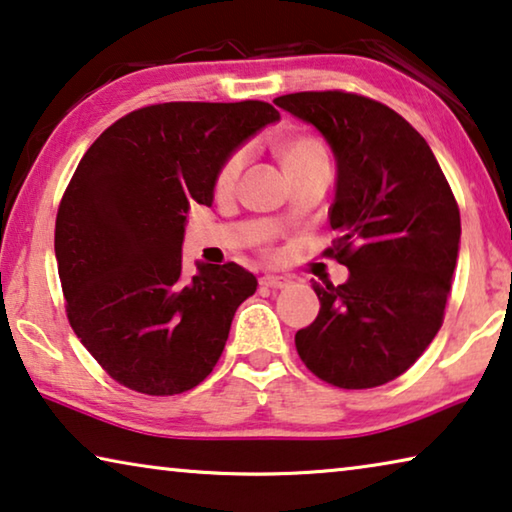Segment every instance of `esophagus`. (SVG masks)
<instances>
[{
    "label": "esophagus",
    "mask_w": 512,
    "mask_h": 512,
    "mask_svg": "<svg viewBox=\"0 0 512 512\" xmlns=\"http://www.w3.org/2000/svg\"><path fill=\"white\" fill-rule=\"evenodd\" d=\"M287 276H273V273H264L262 278H259V287H266V289H285L289 285Z\"/></svg>",
    "instance_id": "esophagus-1"
}]
</instances>
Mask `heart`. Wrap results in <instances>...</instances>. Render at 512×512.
I'll list each match as a JSON object with an SVG mask.
<instances>
[{"mask_svg":"<svg viewBox=\"0 0 512 512\" xmlns=\"http://www.w3.org/2000/svg\"><path fill=\"white\" fill-rule=\"evenodd\" d=\"M278 156L287 177H292V174L301 172L310 165L329 163V154H326L324 142L308 133L285 137L278 147ZM243 165H246V154H243V151H234V154L227 156L223 163H220L216 177H213V190H216L218 195H230L236 188V183H239Z\"/></svg>","mask_w":512,"mask_h":512,"instance_id":"obj_1","label":"heart"}]
</instances>
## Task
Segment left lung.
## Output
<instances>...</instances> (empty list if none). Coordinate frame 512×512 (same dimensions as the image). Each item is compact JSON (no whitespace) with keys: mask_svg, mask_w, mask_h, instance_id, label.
I'll list each match as a JSON object with an SVG mask.
<instances>
[{"mask_svg":"<svg viewBox=\"0 0 512 512\" xmlns=\"http://www.w3.org/2000/svg\"><path fill=\"white\" fill-rule=\"evenodd\" d=\"M278 108L308 121L338 160L326 257L345 285L312 282L319 315L296 331L312 375L338 388L388 384L444 324L460 250V209L423 135L388 105L352 91H299Z\"/></svg>","mask_w":512,"mask_h":512,"instance_id":"1","label":"left lung"}]
</instances>
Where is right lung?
Returning <instances> with one entry per match:
<instances>
[{
	"label": "right lung",
	"instance_id": "right-lung-1",
	"mask_svg": "<svg viewBox=\"0 0 512 512\" xmlns=\"http://www.w3.org/2000/svg\"><path fill=\"white\" fill-rule=\"evenodd\" d=\"M280 119L264 101L158 103L98 135L68 181L55 223L66 317L121 386L177 395L211 375L257 280L239 264L181 271L190 202H213L223 160Z\"/></svg>",
	"mask_w": 512,
	"mask_h": 512
}]
</instances>
